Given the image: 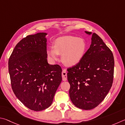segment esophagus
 I'll return each instance as SVG.
<instances>
[{
	"mask_svg": "<svg viewBox=\"0 0 125 125\" xmlns=\"http://www.w3.org/2000/svg\"><path fill=\"white\" fill-rule=\"evenodd\" d=\"M62 80L64 81H67V73H66V70L65 69H64L62 72Z\"/></svg>",
	"mask_w": 125,
	"mask_h": 125,
	"instance_id": "1",
	"label": "esophagus"
}]
</instances>
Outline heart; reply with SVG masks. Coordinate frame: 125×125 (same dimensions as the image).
Wrapping results in <instances>:
<instances>
[{
  "instance_id": "obj_1",
  "label": "heart",
  "mask_w": 125,
  "mask_h": 125,
  "mask_svg": "<svg viewBox=\"0 0 125 125\" xmlns=\"http://www.w3.org/2000/svg\"><path fill=\"white\" fill-rule=\"evenodd\" d=\"M87 49L84 39L73 36L59 37L54 41L53 48H48L47 53L53 61L58 60V55L65 65L73 66L79 63L83 58Z\"/></svg>"
}]
</instances>
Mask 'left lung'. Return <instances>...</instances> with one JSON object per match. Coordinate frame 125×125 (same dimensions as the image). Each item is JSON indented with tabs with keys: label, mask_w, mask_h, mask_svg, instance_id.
<instances>
[{
	"label": "left lung",
	"mask_w": 125,
	"mask_h": 125,
	"mask_svg": "<svg viewBox=\"0 0 125 125\" xmlns=\"http://www.w3.org/2000/svg\"><path fill=\"white\" fill-rule=\"evenodd\" d=\"M90 35L91 32L85 31ZM114 59L111 50L95 33L83 58L67 69L71 102L77 108L91 110L104 99L113 84Z\"/></svg>",
	"instance_id": "8db88e82"
}]
</instances>
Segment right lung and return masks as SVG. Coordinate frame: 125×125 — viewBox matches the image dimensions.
Segmentation results:
<instances>
[{"instance_id":"1","label":"right lung","mask_w":125,"mask_h":125,"mask_svg":"<svg viewBox=\"0 0 125 125\" xmlns=\"http://www.w3.org/2000/svg\"><path fill=\"white\" fill-rule=\"evenodd\" d=\"M47 34L37 33L23 38L9 59L13 92L24 105L36 111L51 105L62 81L60 66L48 63Z\"/></svg>"}]
</instances>
